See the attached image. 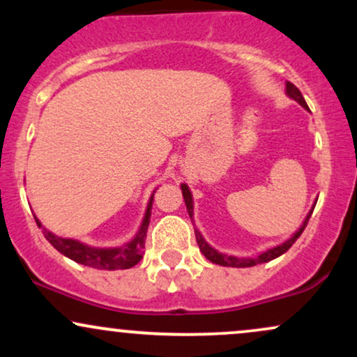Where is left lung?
I'll return each instance as SVG.
<instances>
[{"instance_id":"1","label":"left lung","mask_w":357,"mask_h":357,"mask_svg":"<svg viewBox=\"0 0 357 357\" xmlns=\"http://www.w3.org/2000/svg\"><path fill=\"white\" fill-rule=\"evenodd\" d=\"M285 92H287V96L290 97V99H294L296 102H298V104H301L302 107L309 110V105H307L305 99H304V97H302L301 90H298L296 85L290 84V82H287V84H285ZM181 191H183L184 203H186L188 213H190V218L192 220V196H191V191H190V188H188L184 183L181 184ZM314 208H315V204H314L312 208H310V211L307 213L304 223L301 225V228H298V230L294 233V235L290 236L289 240H285L284 243L277 245V247L268 248L267 252H261L260 255H257V257H235V255H227V253H221V252H218V250L213 248L211 245H208L206 240L203 238L202 233H199L198 230H195L196 241H198V247H199V250H202L203 255L206 257L210 261H213V264L221 265V267H238V268L253 267V265L265 264V261H270V260H273V258L284 255L287 250H289L294 243H296V240L302 235V231L305 230V227H307V223H309V218H310V215H312Z\"/></svg>"}]
</instances>
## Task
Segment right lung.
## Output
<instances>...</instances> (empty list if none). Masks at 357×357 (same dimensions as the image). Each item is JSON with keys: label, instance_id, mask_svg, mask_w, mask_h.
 <instances>
[{"label": "right lung", "instance_id": "right-lung-1", "mask_svg": "<svg viewBox=\"0 0 357 357\" xmlns=\"http://www.w3.org/2000/svg\"><path fill=\"white\" fill-rule=\"evenodd\" d=\"M153 198L154 192L151 195L149 203H147L144 218H142L141 227L132 240L129 243H124L122 247L116 248H96L89 247V245L82 243L79 240L73 238H61L56 236L55 233L48 231L47 228L40 223L38 218L35 216L36 225L43 228V235L50 243L55 247L61 255L68 257L70 260L77 261V264L87 265V267L99 268V270H124L137 265L141 261L142 253H144V243H146V233L147 227H149L151 220V210H153Z\"/></svg>", "mask_w": 357, "mask_h": 357}]
</instances>
